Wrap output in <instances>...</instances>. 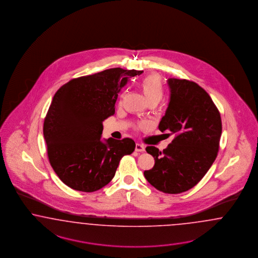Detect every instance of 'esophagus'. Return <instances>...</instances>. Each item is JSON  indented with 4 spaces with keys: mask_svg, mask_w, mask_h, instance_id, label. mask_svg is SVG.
<instances>
[{
    "mask_svg": "<svg viewBox=\"0 0 258 258\" xmlns=\"http://www.w3.org/2000/svg\"><path fill=\"white\" fill-rule=\"evenodd\" d=\"M135 151L136 152H140V153H143L145 152V146L144 145L137 144L135 145Z\"/></svg>",
    "mask_w": 258,
    "mask_h": 258,
    "instance_id": "esophagus-1",
    "label": "esophagus"
}]
</instances>
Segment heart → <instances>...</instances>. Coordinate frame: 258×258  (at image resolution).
I'll return each mask as SVG.
<instances>
[{"mask_svg": "<svg viewBox=\"0 0 258 258\" xmlns=\"http://www.w3.org/2000/svg\"><path fill=\"white\" fill-rule=\"evenodd\" d=\"M138 86L143 93L147 102L150 104H157L163 97L164 88L162 81L160 77L155 74H151L144 77L138 83ZM147 125V123H142L140 124V127H146Z\"/></svg>", "mask_w": 258, "mask_h": 258, "instance_id": "1", "label": "heart"}]
</instances>
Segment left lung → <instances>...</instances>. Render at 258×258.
Returning a JSON list of instances; mask_svg holds the SVG:
<instances>
[{
  "label": "left lung",
  "instance_id": "8db88e82",
  "mask_svg": "<svg viewBox=\"0 0 258 258\" xmlns=\"http://www.w3.org/2000/svg\"><path fill=\"white\" fill-rule=\"evenodd\" d=\"M168 85L170 102L158 128L175 138L162 152L154 146L146 148L155 163L144 175L157 190L178 194L196 185L216 159L222 121L212 99L199 84L169 79Z\"/></svg>",
  "mask_w": 258,
  "mask_h": 258
}]
</instances>
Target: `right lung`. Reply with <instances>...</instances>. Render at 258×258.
Segmentation results:
<instances>
[{
  "mask_svg": "<svg viewBox=\"0 0 258 258\" xmlns=\"http://www.w3.org/2000/svg\"><path fill=\"white\" fill-rule=\"evenodd\" d=\"M143 71L111 68L71 80L52 98L43 134L51 166L62 182L94 192L113 178L121 158L131 155V138L103 141V122L115 113L118 93L128 78Z\"/></svg>",
  "mask_w": 258,
  "mask_h": 258,
  "instance_id": "1",
  "label": "right lung"
}]
</instances>
